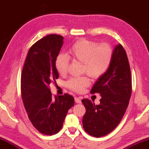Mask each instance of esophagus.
<instances>
[{
  "instance_id": "obj_1",
  "label": "esophagus",
  "mask_w": 149,
  "mask_h": 149,
  "mask_svg": "<svg viewBox=\"0 0 149 149\" xmlns=\"http://www.w3.org/2000/svg\"><path fill=\"white\" fill-rule=\"evenodd\" d=\"M75 100V102L76 103H81V99H80L79 97H75L74 98Z\"/></svg>"
}]
</instances>
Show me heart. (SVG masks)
<instances>
[{"label":"heart","mask_w":149,"mask_h":149,"mask_svg":"<svg viewBox=\"0 0 149 149\" xmlns=\"http://www.w3.org/2000/svg\"><path fill=\"white\" fill-rule=\"evenodd\" d=\"M70 57L83 63V72L92 78L97 79L105 74L109 68L113 58V49L109 45H99L95 42L80 40L70 49ZM70 58L60 54L56 59V70L60 75L68 72ZM90 85V80L86 76L72 77L66 82V86L77 92H82Z\"/></svg>","instance_id":"heart-1"}]
</instances>
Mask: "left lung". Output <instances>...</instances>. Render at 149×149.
<instances>
[{"label": "left lung", "instance_id": "left-lung-1", "mask_svg": "<svg viewBox=\"0 0 149 149\" xmlns=\"http://www.w3.org/2000/svg\"><path fill=\"white\" fill-rule=\"evenodd\" d=\"M131 91L128 58L122 45L118 44L113 49L109 68L91 90V93L100 94V104L95 105L88 99L81 101L86 109L82 121L86 133L101 137L116 128L128 107Z\"/></svg>", "mask_w": 149, "mask_h": 149}]
</instances>
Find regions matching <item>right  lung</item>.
Instances as JSON below:
<instances>
[{"label":"right lung","mask_w":149,"mask_h":149,"mask_svg":"<svg viewBox=\"0 0 149 149\" xmlns=\"http://www.w3.org/2000/svg\"><path fill=\"white\" fill-rule=\"evenodd\" d=\"M63 37L49 34L34 44L28 51L21 75V93L28 116L35 128L46 135L58 133L62 128L74 97H52L49 86L59 77L55 62Z\"/></svg>","instance_id":"add662e5"}]
</instances>
